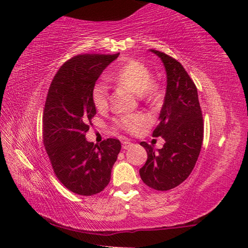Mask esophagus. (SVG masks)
Returning a JSON list of instances; mask_svg holds the SVG:
<instances>
[{"label":"esophagus","mask_w":248,"mask_h":248,"mask_svg":"<svg viewBox=\"0 0 248 248\" xmlns=\"http://www.w3.org/2000/svg\"><path fill=\"white\" fill-rule=\"evenodd\" d=\"M131 145H132V143H131V142H130V141H128V140H124V141L123 142V149H124V150L129 149Z\"/></svg>","instance_id":"obj_1"}]
</instances>
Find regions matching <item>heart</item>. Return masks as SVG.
I'll return each instance as SVG.
<instances>
[{"mask_svg":"<svg viewBox=\"0 0 248 248\" xmlns=\"http://www.w3.org/2000/svg\"><path fill=\"white\" fill-rule=\"evenodd\" d=\"M114 79L120 85L133 93L143 96L148 100L157 98V91L152 85V74L146 66L136 60H129L114 75ZM92 100L98 110H104L108 106V87L102 81L94 84L92 89ZM149 124V119L141 114L124 115L116 120L119 129L130 133L139 132Z\"/></svg>","mask_w":248,"mask_h":248,"instance_id":"heart-1","label":"heart"}]
</instances>
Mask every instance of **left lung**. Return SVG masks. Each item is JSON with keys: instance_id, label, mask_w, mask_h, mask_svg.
Masks as SVG:
<instances>
[{"instance_id": "1", "label": "left lung", "mask_w": 248, "mask_h": 248, "mask_svg": "<svg viewBox=\"0 0 248 248\" xmlns=\"http://www.w3.org/2000/svg\"><path fill=\"white\" fill-rule=\"evenodd\" d=\"M161 59L166 71V93L153 137L165 143L155 151L141 142L148 153L139 173L145 185L155 190L177 187L194 170L203 140V121L195 83L184 66L167 54L150 49Z\"/></svg>"}]
</instances>
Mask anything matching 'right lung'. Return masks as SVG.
<instances>
[{"label": "right lung", "mask_w": 248, "mask_h": 248, "mask_svg": "<svg viewBox=\"0 0 248 248\" xmlns=\"http://www.w3.org/2000/svg\"><path fill=\"white\" fill-rule=\"evenodd\" d=\"M118 56H75L59 69L50 84L43 117L44 144L54 174L74 194L92 196L104 190L120 152L119 140L94 144L85 138L96 114L92 89Z\"/></svg>", "instance_id": "1"}]
</instances>
